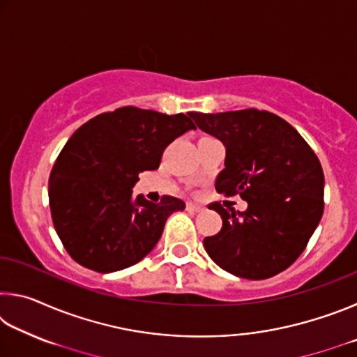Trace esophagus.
<instances>
[{
	"label": "esophagus",
	"mask_w": 357,
	"mask_h": 357,
	"mask_svg": "<svg viewBox=\"0 0 357 357\" xmlns=\"http://www.w3.org/2000/svg\"><path fill=\"white\" fill-rule=\"evenodd\" d=\"M185 208L187 211H192V213H200V211L204 209L202 204H197V203H187Z\"/></svg>",
	"instance_id": "34e87169"
}]
</instances>
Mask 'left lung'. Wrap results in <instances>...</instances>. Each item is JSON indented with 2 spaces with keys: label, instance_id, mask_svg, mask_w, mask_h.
<instances>
[{
  "label": "left lung",
  "instance_id": "8db88e82",
  "mask_svg": "<svg viewBox=\"0 0 357 357\" xmlns=\"http://www.w3.org/2000/svg\"><path fill=\"white\" fill-rule=\"evenodd\" d=\"M189 116L225 144L215 190L249 203L244 213L220 202L209 204L220 214L222 228L203 239L208 255L227 273L249 280L285 271L323 215L324 174L317 154L291 124L271 112L245 108Z\"/></svg>",
  "mask_w": 357,
  "mask_h": 357
}]
</instances>
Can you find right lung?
I'll use <instances>...</instances> for the list:
<instances>
[{"label": "right lung", "instance_id": "right-lung-1", "mask_svg": "<svg viewBox=\"0 0 357 357\" xmlns=\"http://www.w3.org/2000/svg\"><path fill=\"white\" fill-rule=\"evenodd\" d=\"M195 129L184 113L138 107L100 113L74 132L48 179L52 220L74 261L114 273L140 261L160 239L168 215L185 203L164 195L132 200L138 174L159 168L165 148Z\"/></svg>", "mask_w": 357, "mask_h": 357}]
</instances>
